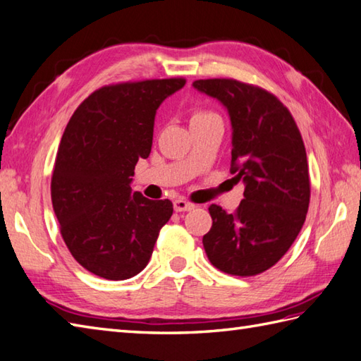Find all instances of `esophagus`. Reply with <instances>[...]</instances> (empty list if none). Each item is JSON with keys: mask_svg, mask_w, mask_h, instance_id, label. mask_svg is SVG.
<instances>
[{"mask_svg": "<svg viewBox=\"0 0 361 361\" xmlns=\"http://www.w3.org/2000/svg\"><path fill=\"white\" fill-rule=\"evenodd\" d=\"M173 208L176 212H185V211H192L195 208V204L183 200V198H178V200L173 202Z\"/></svg>", "mask_w": 361, "mask_h": 361, "instance_id": "obj_1", "label": "esophagus"}]
</instances>
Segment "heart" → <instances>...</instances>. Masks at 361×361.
Masks as SVG:
<instances>
[{
	"instance_id": "b5f03b06",
	"label": "heart",
	"mask_w": 361,
	"mask_h": 361,
	"mask_svg": "<svg viewBox=\"0 0 361 361\" xmlns=\"http://www.w3.org/2000/svg\"><path fill=\"white\" fill-rule=\"evenodd\" d=\"M209 116H214V114L204 113V111H195L194 116H192V121H194V119H202V118H209Z\"/></svg>"
}]
</instances>
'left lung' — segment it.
I'll use <instances>...</instances> for the list:
<instances>
[{"instance_id":"8db88e82","label":"left lung","mask_w":361,"mask_h":361,"mask_svg":"<svg viewBox=\"0 0 361 361\" xmlns=\"http://www.w3.org/2000/svg\"><path fill=\"white\" fill-rule=\"evenodd\" d=\"M192 87L226 109L231 173L245 185L234 214L209 206L204 251L220 271L259 274L286 255L307 216L310 180L301 133L279 99L262 88L233 79L195 80Z\"/></svg>"}]
</instances>
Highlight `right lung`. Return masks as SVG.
I'll list each match as a JSON object with an SVG mask.
<instances>
[{"label":"right lung","mask_w":361,"mask_h":361,"mask_svg":"<svg viewBox=\"0 0 361 361\" xmlns=\"http://www.w3.org/2000/svg\"><path fill=\"white\" fill-rule=\"evenodd\" d=\"M185 83L104 87L68 122L52 172V208L68 250L90 273L124 281L149 264L173 204L149 200L130 185L137 159L150 155L157 110Z\"/></svg>","instance_id":"right-lung-1"}]
</instances>
